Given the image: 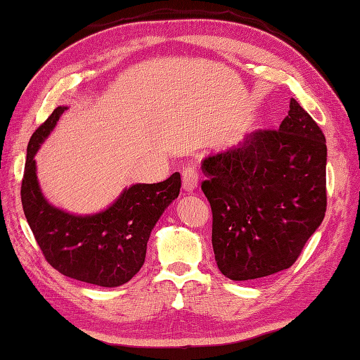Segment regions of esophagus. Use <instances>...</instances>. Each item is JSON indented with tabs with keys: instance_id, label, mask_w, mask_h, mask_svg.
Segmentation results:
<instances>
[{
	"instance_id": "obj_1",
	"label": "esophagus",
	"mask_w": 360,
	"mask_h": 360,
	"mask_svg": "<svg viewBox=\"0 0 360 360\" xmlns=\"http://www.w3.org/2000/svg\"><path fill=\"white\" fill-rule=\"evenodd\" d=\"M198 181H200V174L195 165H187L184 170H182V188L187 190V192H192L198 187Z\"/></svg>"
}]
</instances>
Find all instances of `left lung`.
<instances>
[{
  "label": "left lung",
  "mask_w": 360,
  "mask_h": 360,
  "mask_svg": "<svg viewBox=\"0 0 360 360\" xmlns=\"http://www.w3.org/2000/svg\"><path fill=\"white\" fill-rule=\"evenodd\" d=\"M218 269L235 281L295 263L326 212V141L295 98L278 129H257L202 160Z\"/></svg>",
  "instance_id": "obj_1"
}]
</instances>
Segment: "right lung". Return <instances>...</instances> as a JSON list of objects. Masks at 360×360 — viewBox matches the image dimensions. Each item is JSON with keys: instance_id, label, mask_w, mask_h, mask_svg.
<instances>
[{"instance_id": "obj_1", "label": "right lung", "mask_w": 360, "mask_h": 360, "mask_svg": "<svg viewBox=\"0 0 360 360\" xmlns=\"http://www.w3.org/2000/svg\"><path fill=\"white\" fill-rule=\"evenodd\" d=\"M68 110L57 106L35 129L27 145L21 202L37 244L53 269L74 280L116 288L139 272L153 227L181 190V174L158 184L125 188L108 209L94 215H74L53 207L37 179L34 156Z\"/></svg>"}]
</instances>
